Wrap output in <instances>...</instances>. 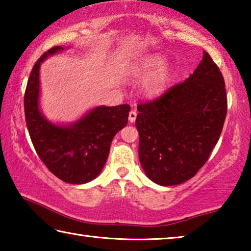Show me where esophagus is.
<instances>
[{"mask_svg": "<svg viewBox=\"0 0 251 251\" xmlns=\"http://www.w3.org/2000/svg\"><path fill=\"white\" fill-rule=\"evenodd\" d=\"M136 116H137V113H136L135 110H130V112H129V115H128V120H129V122H130V123L135 122V120H136Z\"/></svg>", "mask_w": 251, "mask_h": 251, "instance_id": "esophagus-1", "label": "esophagus"}]
</instances>
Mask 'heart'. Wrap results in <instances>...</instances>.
Returning a JSON list of instances; mask_svg holds the SVG:
<instances>
[{
	"label": "heart",
	"mask_w": 251,
	"mask_h": 251,
	"mask_svg": "<svg viewBox=\"0 0 251 251\" xmlns=\"http://www.w3.org/2000/svg\"><path fill=\"white\" fill-rule=\"evenodd\" d=\"M165 59L159 55H154L146 58L145 61L139 63L138 66L134 71V74L137 75H150L152 72H155L157 69H159L161 65H164ZM166 83V74L161 73L155 76H151L148 78L145 83V91L148 95L155 96L160 94L165 87Z\"/></svg>",
	"instance_id": "obj_1"
}]
</instances>
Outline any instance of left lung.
Listing matches in <instances>:
<instances>
[{
    "label": "left lung",
    "instance_id": "1",
    "mask_svg": "<svg viewBox=\"0 0 251 251\" xmlns=\"http://www.w3.org/2000/svg\"><path fill=\"white\" fill-rule=\"evenodd\" d=\"M138 156L156 184L173 186L196 175L222 134L227 114L225 80L210 55L184 82L137 106Z\"/></svg>",
    "mask_w": 251,
    "mask_h": 251
}]
</instances>
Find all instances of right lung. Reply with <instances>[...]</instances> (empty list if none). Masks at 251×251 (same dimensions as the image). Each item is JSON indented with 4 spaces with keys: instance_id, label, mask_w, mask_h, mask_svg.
<instances>
[{
    "instance_id": "add662e5",
    "label": "right lung",
    "mask_w": 251,
    "mask_h": 251,
    "mask_svg": "<svg viewBox=\"0 0 251 251\" xmlns=\"http://www.w3.org/2000/svg\"><path fill=\"white\" fill-rule=\"evenodd\" d=\"M63 50L54 46L33 66L24 95L25 121L33 146L49 171L69 184H85L100 174L114 136L128 122L130 106H97L67 126L46 120L39 107L40 66Z\"/></svg>"
}]
</instances>
